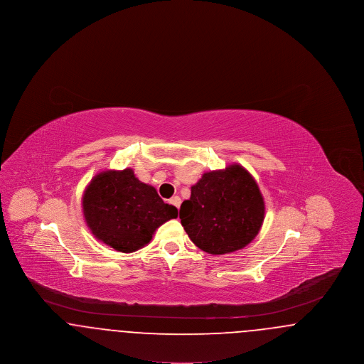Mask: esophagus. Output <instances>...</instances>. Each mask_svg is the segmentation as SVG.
Masks as SVG:
<instances>
[{"instance_id":"34e87169","label":"esophagus","mask_w":364,"mask_h":364,"mask_svg":"<svg viewBox=\"0 0 364 364\" xmlns=\"http://www.w3.org/2000/svg\"><path fill=\"white\" fill-rule=\"evenodd\" d=\"M169 203L174 206V208H180V205H181V199L178 198V196H173L171 200H169Z\"/></svg>"}]
</instances>
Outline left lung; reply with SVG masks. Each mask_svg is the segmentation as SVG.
I'll list each match as a JSON object with an SVG mask.
<instances>
[{
  "mask_svg": "<svg viewBox=\"0 0 364 364\" xmlns=\"http://www.w3.org/2000/svg\"><path fill=\"white\" fill-rule=\"evenodd\" d=\"M264 218V202L254 177L240 165L213 171L191 187L180 220L192 242L211 255L242 250Z\"/></svg>",
  "mask_w": 364,
  "mask_h": 364,
  "instance_id": "left-lung-1",
  "label": "left lung"
}]
</instances>
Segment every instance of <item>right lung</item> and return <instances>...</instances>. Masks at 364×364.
I'll return each instance as SVG.
<instances>
[{"instance_id":"right-lung-1","label":"right lung","mask_w":364,"mask_h":364,"mask_svg":"<svg viewBox=\"0 0 364 364\" xmlns=\"http://www.w3.org/2000/svg\"><path fill=\"white\" fill-rule=\"evenodd\" d=\"M82 205L91 233L127 254L149 244L156 228L177 218V208L164 203L156 188L141 183L132 169L97 174Z\"/></svg>"}]
</instances>
